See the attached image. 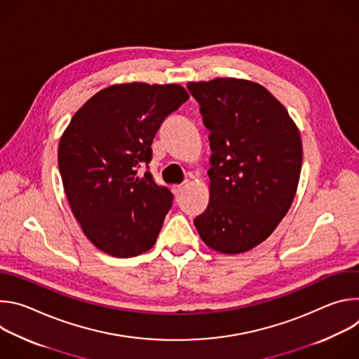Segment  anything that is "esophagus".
<instances>
[{"label":"esophagus","mask_w":359,"mask_h":359,"mask_svg":"<svg viewBox=\"0 0 359 359\" xmlns=\"http://www.w3.org/2000/svg\"><path fill=\"white\" fill-rule=\"evenodd\" d=\"M172 190H173V193H175L176 196H180V194L183 193V190H184V186H182V184H175Z\"/></svg>","instance_id":"34e87169"}]
</instances>
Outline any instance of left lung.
<instances>
[{
    "mask_svg": "<svg viewBox=\"0 0 359 359\" xmlns=\"http://www.w3.org/2000/svg\"><path fill=\"white\" fill-rule=\"evenodd\" d=\"M210 130L209 206L194 226L210 248L238 254L263 243L291 208L301 165L298 128L260 83L189 82Z\"/></svg>",
    "mask_w": 359,
    "mask_h": 359,
    "instance_id": "left-lung-1",
    "label": "left lung"
}]
</instances>
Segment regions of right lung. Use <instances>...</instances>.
Segmentation results:
<instances>
[{"label": "right lung", "mask_w": 359, "mask_h": 359, "mask_svg": "<svg viewBox=\"0 0 359 359\" xmlns=\"http://www.w3.org/2000/svg\"><path fill=\"white\" fill-rule=\"evenodd\" d=\"M189 99L176 83L112 85L74 115L58 146L71 210L93 245L135 257L156 243L173 194L147 170L162 122Z\"/></svg>", "instance_id": "add662e5"}]
</instances>
